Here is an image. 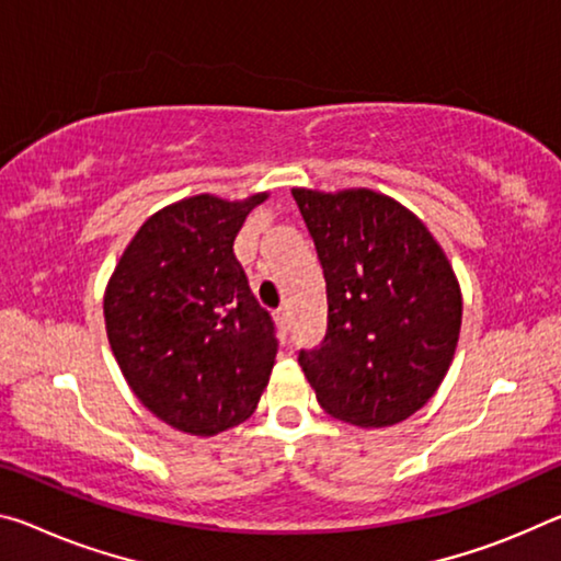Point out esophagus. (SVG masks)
I'll return each instance as SVG.
<instances>
[{"label": "esophagus", "instance_id": "esophagus-1", "mask_svg": "<svg viewBox=\"0 0 561 561\" xmlns=\"http://www.w3.org/2000/svg\"><path fill=\"white\" fill-rule=\"evenodd\" d=\"M274 319H277V324H279L282 332H287V329H289V322H291L289 307H279L277 312H274Z\"/></svg>", "mask_w": 561, "mask_h": 561}]
</instances>
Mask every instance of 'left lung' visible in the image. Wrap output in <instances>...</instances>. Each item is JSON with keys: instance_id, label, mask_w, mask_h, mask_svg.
<instances>
[{"instance_id": "1", "label": "left lung", "mask_w": 561, "mask_h": 561, "mask_svg": "<svg viewBox=\"0 0 561 561\" xmlns=\"http://www.w3.org/2000/svg\"><path fill=\"white\" fill-rule=\"evenodd\" d=\"M327 282V334L299 352L317 402L392 426L430 402L455 357L461 291L437 239L387 194L291 190Z\"/></svg>"}]
</instances>
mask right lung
Wrapping results in <instances>:
<instances>
[{"label": "right lung", "instance_id": "right-lung-1", "mask_svg": "<svg viewBox=\"0 0 561 561\" xmlns=\"http://www.w3.org/2000/svg\"><path fill=\"white\" fill-rule=\"evenodd\" d=\"M270 194H197L159 209L124 249L104 322L124 379L174 430L211 437L252 416L277 336L234 256L244 219Z\"/></svg>", "mask_w": 561, "mask_h": 561}]
</instances>
